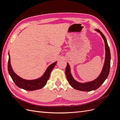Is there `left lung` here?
<instances>
[{"label": "left lung", "mask_w": 120, "mask_h": 120, "mask_svg": "<svg viewBox=\"0 0 120 120\" xmlns=\"http://www.w3.org/2000/svg\"><path fill=\"white\" fill-rule=\"evenodd\" d=\"M96 30L101 34L105 42V50H106V56H105V60L103 68L100 75L95 80L88 82L80 83L75 81L74 78H72L70 71V66H69L68 63H67V66L66 68V71H65L68 83H70L72 88L77 90L85 92H89L95 90L99 88L103 84V82L108 78L109 74L111 61V53L109 46L108 45L107 39L102 32L99 30Z\"/></svg>", "instance_id": "1"}]
</instances>
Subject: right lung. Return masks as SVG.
<instances>
[{
	"instance_id": "obj_1",
	"label": "right lung",
	"mask_w": 120,
	"mask_h": 120,
	"mask_svg": "<svg viewBox=\"0 0 120 120\" xmlns=\"http://www.w3.org/2000/svg\"><path fill=\"white\" fill-rule=\"evenodd\" d=\"M56 64V62H54L50 64L46 69L44 75L41 78L34 80H26L19 77L13 71L10 64V56L9 54L8 71L14 82L18 87L26 90H34L42 88L46 84L47 82L49 79L50 72Z\"/></svg>"
}]
</instances>
